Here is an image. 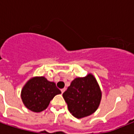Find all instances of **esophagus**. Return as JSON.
Listing matches in <instances>:
<instances>
[{"label":"esophagus","instance_id":"esophagus-1","mask_svg":"<svg viewBox=\"0 0 134 134\" xmlns=\"http://www.w3.org/2000/svg\"><path fill=\"white\" fill-rule=\"evenodd\" d=\"M65 90H66V89H65V88H63V89H61V92H62V93H63V92H64Z\"/></svg>","mask_w":134,"mask_h":134}]
</instances>
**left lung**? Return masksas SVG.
I'll use <instances>...</instances> for the list:
<instances>
[{"mask_svg": "<svg viewBox=\"0 0 134 134\" xmlns=\"http://www.w3.org/2000/svg\"><path fill=\"white\" fill-rule=\"evenodd\" d=\"M69 112L76 118L92 114L100 104L102 92L95 78L92 74L76 78L63 94Z\"/></svg>", "mask_w": 134, "mask_h": 134, "instance_id": "8db88e82", "label": "left lung"}]
</instances>
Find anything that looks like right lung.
<instances>
[{
    "instance_id": "obj_1",
    "label": "right lung",
    "mask_w": 134,
    "mask_h": 134,
    "mask_svg": "<svg viewBox=\"0 0 134 134\" xmlns=\"http://www.w3.org/2000/svg\"><path fill=\"white\" fill-rule=\"evenodd\" d=\"M61 91L53 82L46 78L35 77L29 80L21 91L24 105L33 112L39 113L48 107L51 100Z\"/></svg>"
}]
</instances>
